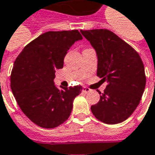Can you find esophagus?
Listing matches in <instances>:
<instances>
[{"instance_id": "esophagus-1", "label": "esophagus", "mask_w": 155, "mask_h": 155, "mask_svg": "<svg viewBox=\"0 0 155 155\" xmlns=\"http://www.w3.org/2000/svg\"><path fill=\"white\" fill-rule=\"evenodd\" d=\"M83 93H89V92H91V89L90 88H88V87H84L83 88Z\"/></svg>"}]
</instances>
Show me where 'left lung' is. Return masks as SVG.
<instances>
[{"mask_svg": "<svg viewBox=\"0 0 155 155\" xmlns=\"http://www.w3.org/2000/svg\"><path fill=\"white\" fill-rule=\"evenodd\" d=\"M97 53V75L107 82L100 100L91 106L93 114L107 124L122 123L138 107L145 88L144 66L139 53L107 29L83 31Z\"/></svg>", "mask_w": 155, "mask_h": 155, "instance_id": "left-lung-1", "label": "left lung"}]
</instances>
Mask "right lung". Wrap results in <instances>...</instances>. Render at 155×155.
Returning a JSON list of instances; mask_svg holds the SVG:
<instances>
[{"instance_id":"obj_1","label":"right lung","mask_w":155,"mask_h":155,"mask_svg":"<svg viewBox=\"0 0 155 155\" xmlns=\"http://www.w3.org/2000/svg\"><path fill=\"white\" fill-rule=\"evenodd\" d=\"M83 37L78 30L48 31L27 44L13 65L11 88L27 118L44 128L58 127L69 118L82 86L58 88L55 72L63 68L69 48Z\"/></svg>"}]
</instances>
